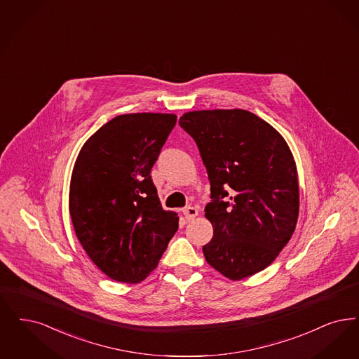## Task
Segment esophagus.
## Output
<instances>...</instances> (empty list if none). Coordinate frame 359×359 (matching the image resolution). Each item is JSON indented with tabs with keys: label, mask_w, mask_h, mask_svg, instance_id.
<instances>
[{
	"label": "esophagus",
	"mask_w": 359,
	"mask_h": 359,
	"mask_svg": "<svg viewBox=\"0 0 359 359\" xmlns=\"http://www.w3.org/2000/svg\"><path fill=\"white\" fill-rule=\"evenodd\" d=\"M183 214L186 216L187 220H192L194 217H196V216H198V210H196L195 207L188 205V207H186V208L183 210Z\"/></svg>",
	"instance_id": "34e87169"
}]
</instances>
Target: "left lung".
Masks as SVG:
<instances>
[{"label":"left lung","mask_w":359,"mask_h":359,"mask_svg":"<svg viewBox=\"0 0 359 359\" xmlns=\"http://www.w3.org/2000/svg\"><path fill=\"white\" fill-rule=\"evenodd\" d=\"M180 127L195 140L207 170L211 201L205 217L214 236L205 260L239 280L264 270L291 239L299 214V187L285 139L243 109L188 112Z\"/></svg>","instance_id":"left-lung-1"}]
</instances>
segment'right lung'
I'll return each instance as SVG.
<instances>
[{"mask_svg": "<svg viewBox=\"0 0 359 359\" xmlns=\"http://www.w3.org/2000/svg\"><path fill=\"white\" fill-rule=\"evenodd\" d=\"M176 124L168 114L116 116L88 139L74 163L69 212L88 257L109 278L137 283L179 227L161 208L151 170Z\"/></svg>", "mask_w": 359, "mask_h": 359, "instance_id": "right-lung-1", "label": "right lung"}]
</instances>
